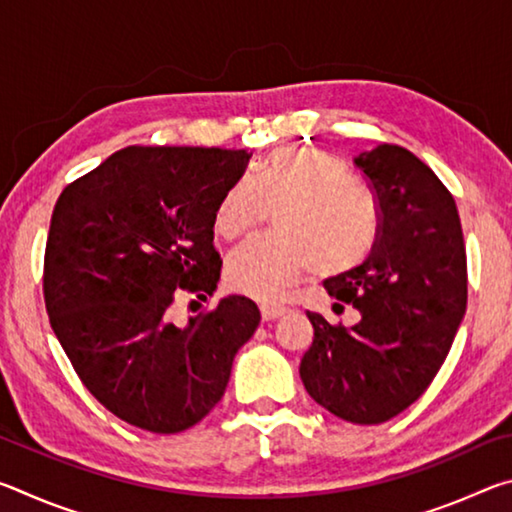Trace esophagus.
Masks as SVG:
<instances>
[{
    "label": "esophagus",
    "mask_w": 512,
    "mask_h": 512,
    "mask_svg": "<svg viewBox=\"0 0 512 512\" xmlns=\"http://www.w3.org/2000/svg\"><path fill=\"white\" fill-rule=\"evenodd\" d=\"M287 307H282V305H262V318L264 320H275V318H280V316H284L287 314Z\"/></svg>",
    "instance_id": "1"
}]
</instances>
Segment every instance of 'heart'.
<instances>
[{"mask_svg":"<svg viewBox=\"0 0 512 512\" xmlns=\"http://www.w3.org/2000/svg\"><path fill=\"white\" fill-rule=\"evenodd\" d=\"M277 235L253 237L228 257V280L250 298L271 302L307 271L341 275L361 264L379 237L370 189L334 155L280 149L253 176L241 173L214 207V230L235 239L277 207Z\"/></svg>","mask_w":512,"mask_h":512,"instance_id":"b5f03b06","label":"heart"}]
</instances>
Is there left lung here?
Returning a JSON list of instances; mask_svg holds the SVG:
<instances>
[{"label": "left lung", "mask_w": 512, "mask_h": 512, "mask_svg": "<svg viewBox=\"0 0 512 512\" xmlns=\"http://www.w3.org/2000/svg\"><path fill=\"white\" fill-rule=\"evenodd\" d=\"M354 164L377 201L379 237L325 289L361 320L343 327L307 311L314 343L300 377L336 418L379 424L409 409L445 363L467 305V255L454 196L420 158L384 142Z\"/></svg>", "instance_id": "8db88e82"}]
</instances>
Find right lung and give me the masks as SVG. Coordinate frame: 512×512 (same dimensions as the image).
<instances>
[{
	"instance_id": "1",
	"label": "right lung",
	"mask_w": 512,
	"mask_h": 512,
	"mask_svg": "<svg viewBox=\"0 0 512 512\" xmlns=\"http://www.w3.org/2000/svg\"><path fill=\"white\" fill-rule=\"evenodd\" d=\"M248 160L216 146H126L58 196L42 273L49 323L83 386L133 427L178 433L203 420L259 325L244 296L173 323L178 296L216 289L214 207Z\"/></svg>"
}]
</instances>
